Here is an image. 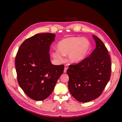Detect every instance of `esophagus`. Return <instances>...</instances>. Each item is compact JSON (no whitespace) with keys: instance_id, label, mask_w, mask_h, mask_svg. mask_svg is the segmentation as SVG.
<instances>
[{"instance_id":"esophagus-1","label":"esophagus","mask_w":122,"mask_h":122,"mask_svg":"<svg viewBox=\"0 0 122 122\" xmlns=\"http://www.w3.org/2000/svg\"><path fill=\"white\" fill-rule=\"evenodd\" d=\"M67 69H68V67H66V66H65V68H64V73H66V72H67Z\"/></svg>"}]
</instances>
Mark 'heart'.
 I'll use <instances>...</instances> for the list:
<instances>
[{
  "label": "heart",
  "instance_id": "1",
  "mask_svg": "<svg viewBox=\"0 0 122 122\" xmlns=\"http://www.w3.org/2000/svg\"><path fill=\"white\" fill-rule=\"evenodd\" d=\"M58 50L52 51L54 58L60 61H64V55H68V61L72 63L81 61L90 52L91 44L87 39L78 36H69L57 44Z\"/></svg>",
  "mask_w": 122,
  "mask_h": 122
}]
</instances>
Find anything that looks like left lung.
Listing matches in <instances>:
<instances>
[{"mask_svg": "<svg viewBox=\"0 0 122 122\" xmlns=\"http://www.w3.org/2000/svg\"><path fill=\"white\" fill-rule=\"evenodd\" d=\"M96 48L78 64L70 65L67 73L68 87L76 100L87 102L98 98L110 79L111 61L102 41L93 35Z\"/></svg>", "mask_w": 122, "mask_h": 122, "instance_id": "1", "label": "left lung"}]
</instances>
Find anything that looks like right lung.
<instances>
[{
    "label": "right lung",
    "mask_w": 122,
    "mask_h": 122,
    "mask_svg": "<svg viewBox=\"0 0 122 122\" xmlns=\"http://www.w3.org/2000/svg\"><path fill=\"white\" fill-rule=\"evenodd\" d=\"M51 33L38 34L22 43L17 52L15 66L20 87L28 97L42 101L52 93L64 65L51 62L50 46L55 40Z\"/></svg>",
    "instance_id": "add662e5"
}]
</instances>
